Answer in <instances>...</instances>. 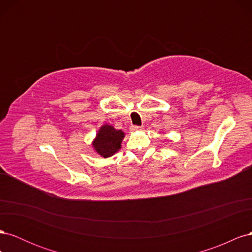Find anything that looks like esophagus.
Returning a JSON list of instances; mask_svg holds the SVG:
<instances>
[{
  "label": "esophagus",
  "mask_w": 252,
  "mask_h": 252,
  "mask_svg": "<svg viewBox=\"0 0 252 252\" xmlns=\"http://www.w3.org/2000/svg\"><path fill=\"white\" fill-rule=\"evenodd\" d=\"M141 129H142L141 126H136V125H133V126L130 127L131 131H139V130H141Z\"/></svg>",
  "instance_id": "esophagus-1"
}]
</instances>
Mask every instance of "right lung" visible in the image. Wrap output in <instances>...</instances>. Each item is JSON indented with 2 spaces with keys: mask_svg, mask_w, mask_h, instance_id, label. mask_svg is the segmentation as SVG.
<instances>
[{
  "mask_svg": "<svg viewBox=\"0 0 252 252\" xmlns=\"http://www.w3.org/2000/svg\"><path fill=\"white\" fill-rule=\"evenodd\" d=\"M124 136L125 133L122 130H117L110 125H103L94 141V148L103 158L111 157L121 148Z\"/></svg>",
  "mask_w": 252,
  "mask_h": 252,
  "instance_id": "1",
  "label": "right lung"
}]
</instances>
